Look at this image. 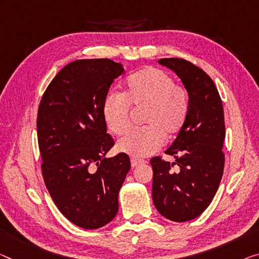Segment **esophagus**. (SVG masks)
<instances>
[{
  "mask_svg": "<svg viewBox=\"0 0 259 259\" xmlns=\"http://www.w3.org/2000/svg\"><path fill=\"white\" fill-rule=\"evenodd\" d=\"M143 163H145L143 160H139V158H135V157L131 158V165H132V168H137V166L143 164Z\"/></svg>",
  "mask_w": 259,
  "mask_h": 259,
  "instance_id": "esophagus-1",
  "label": "esophagus"
}]
</instances>
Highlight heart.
I'll return each mask as SVG.
<instances>
[{"instance_id": "1", "label": "heart", "mask_w": 259, "mask_h": 259, "mask_svg": "<svg viewBox=\"0 0 259 259\" xmlns=\"http://www.w3.org/2000/svg\"><path fill=\"white\" fill-rule=\"evenodd\" d=\"M131 107L143 109L142 122L147 126L127 133L117 148L134 157H146L157 152L165 139L171 140L184 128L190 113V95L164 70L146 67L127 77L124 95L110 90L103 99V118L111 133L126 132Z\"/></svg>"}]
</instances>
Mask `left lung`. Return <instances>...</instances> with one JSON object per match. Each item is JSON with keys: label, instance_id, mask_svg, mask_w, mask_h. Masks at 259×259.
Segmentation results:
<instances>
[{"label": "left lung", "instance_id": "1", "mask_svg": "<svg viewBox=\"0 0 259 259\" xmlns=\"http://www.w3.org/2000/svg\"><path fill=\"white\" fill-rule=\"evenodd\" d=\"M158 62L174 70L188 89L190 113L184 128L165 150L175 162L161 156L150 160L153 201L164 218L185 222L208 207L220 185L225 166L224 106L212 78L199 67L178 58ZM175 165L177 171L172 170Z\"/></svg>", "mask_w": 259, "mask_h": 259}]
</instances>
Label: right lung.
<instances>
[{
  "label": "right lung",
  "mask_w": 259,
  "mask_h": 259,
  "mask_svg": "<svg viewBox=\"0 0 259 259\" xmlns=\"http://www.w3.org/2000/svg\"><path fill=\"white\" fill-rule=\"evenodd\" d=\"M122 73L110 59L73 61L55 75L39 104L44 182L59 210L84 229L101 228L116 217L131 169L125 153L105 157L114 140L106 133L103 99Z\"/></svg>",
  "instance_id": "obj_1"
}]
</instances>
